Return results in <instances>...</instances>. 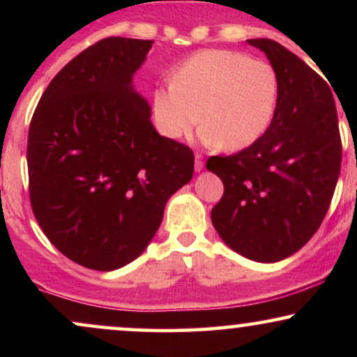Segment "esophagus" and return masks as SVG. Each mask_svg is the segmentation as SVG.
<instances>
[{
  "label": "esophagus",
  "instance_id": "esophagus-1",
  "mask_svg": "<svg viewBox=\"0 0 357 357\" xmlns=\"http://www.w3.org/2000/svg\"><path fill=\"white\" fill-rule=\"evenodd\" d=\"M203 166H204L203 155L199 154V153H196V154H195V169H196V171H202Z\"/></svg>",
  "mask_w": 357,
  "mask_h": 357
}]
</instances>
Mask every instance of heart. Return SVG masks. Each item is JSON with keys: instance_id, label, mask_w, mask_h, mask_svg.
<instances>
[{"instance_id": "1", "label": "heart", "mask_w": 357, "mask_h": 357, "mask_svg": "<svg viewBox=\"0 0 357 357\" xmlns=\"http://www.w3.org/2000/svg\"><path fill=\"white\" fill-rule=\"evenodd\" d=\"M278 92L268 61L233 50H202L176 65L171 84L153 90L151 121L162 137L179 141L202 117L203 141L240 151L268 130Z\"/></svg>"}]
</instances>
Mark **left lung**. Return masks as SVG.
Instances as JSON below:
<instances>
[{"label": "left lung", "mask_w": 357, "mask_h": 357, "mask_svg": "<svg viewBox=\"0 0 357 357\" xmlns=\"http://www.w3.org/2000/svg\"><path fill=\"white\" fill-rule=\"evenodd\" d=\"M275 68L277 112L255 144L211 155L223 181L211 210L221 240L255 261H278L301 250L321 227L341 173L342 142L327 82L280 43L248 40Z\"/></svg>", "instance_id": "8db88e82"}]
</instances>
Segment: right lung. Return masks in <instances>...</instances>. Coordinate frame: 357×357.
<instances>
[{
  "label": "right lung",
  "mask_w": 357,
  "mask_h": 357,
  "mask_svg": "<svg viewBox=\"0 0 357 357\" xmlns=\"http://www.w3.org/2000/svg\"><path fill=\"white\" fill-rule=\"evenodd\" d=\"M153 40L109 36L53 77L28 130L31 210L72 261L116 270L144 252L192 178L191 147L159 136L132 73Z\"/></svg>",
  "instance_id": "add662e5"
}]
</instances>
